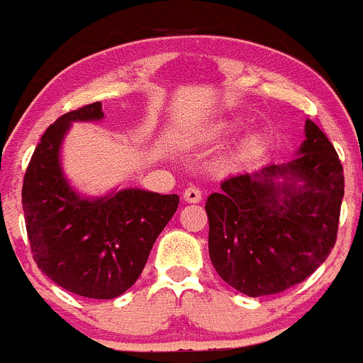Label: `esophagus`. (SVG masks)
Wrapping results in <instances>:
<instances>
[{"mask_svg":"<svg viewBox=\"0 0 363 363\" xmlns=\"http://www.w3.org/2000/svg\"><path fill=\"white\" fill-rule=\"evenodd\" d=\"M182 199H184V202H189V204H197V202L202 201V191L195 188V186H189V188L184 189Z\"/></svg>","mask_w":363,"mask_h":363,"instance_id":"esophagus-1","label":"esophagus"}]
</instances>
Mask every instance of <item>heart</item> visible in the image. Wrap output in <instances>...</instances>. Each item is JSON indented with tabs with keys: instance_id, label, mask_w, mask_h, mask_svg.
<instances>
[{
	"instance_id": "obj_1",
	"label": "heart",
	"mask_w": 363,
	"mask_h": 363,
	"mask_svg": "<svg viewBox=\"0 0 363 363\" xmlns=\"http://www.w3.org/2000/svg\"><path fill=\"white\" fill-rule=\"evenodd\" d=\"M240 128V123L235 119H222L218 123H215L211 126V135L213 137H230L233 135L237 130ZM264 145H266V137H264L262 132H250L242 139V145H240V150H242L244 155H257L259 152H262Z\"/></svg>"
}]
</instances>
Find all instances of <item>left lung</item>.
Here are the masks:
<instances>
[{"label": "left lung", "mask_w": 363, "mask_h": 363, "mask_svg": "<svg viewBox=\"0 0 363 363\" xmlns=\"http://www.w3.org/2000/svg\"><path fill=\"white\" fill-rule=\"evenodd\" d=\"M303 133L293 161L231 175L206 201L211 264L247 296L302 282L335 246L344 169L313 121Z\"/></svg>", "instance_id": "8db88e82"}]
</instances>
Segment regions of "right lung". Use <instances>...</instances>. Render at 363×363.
<instances>
[{
    "mask_svg": "<svg viewBox=\"0 0 363 363\" xmlns=\"http://www.w3.org/2000/svg\"><path fill=\"white\" fill-rule=\"evenodd\" d=\"M103 119V104L92 103L48 126L25 174L23 211L39 269L67 291L110 300L139 279L179 195L113 188L94 197L74 188L61 162L65 137L74 123Z\"/></svg>",
    "mask_w": 363,
    "mask_h": 363,
    "instance_id": "obj_1",
    "label": "right lung"
}]
</instances>
